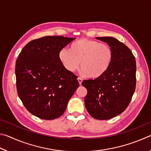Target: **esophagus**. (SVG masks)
<instances>
[{
  "instance_id": "obj_1",
  "label": "esophagus",
  "mask_w": 151,
  "mask_h": 151,
  "mask_svg": "<svg viewBox=\"0 0 151 151\" xmlns=\"http://www.w3.org/2000/svg\"><path fill=\"white\" fill-rule=\"evenodd\" d=\"M77 80H78V83H79V85H81V84H82V82H83V79L81 78L80 77H78V78H77Z\"/></svg>"
}]
</instances>
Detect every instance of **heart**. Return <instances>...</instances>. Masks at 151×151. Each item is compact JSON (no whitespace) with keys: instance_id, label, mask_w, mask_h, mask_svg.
<instances>
[{"instance_id":"1","label":"heart","mask_w":151,"mask_h":151,"mask_svg":"<svg viewBox=\"0 0 151 151\" xmlns=\"http://www.w3.org/2000/svg\"><path fill=\"white\" fill-rule=\"evenodd\" d=\"M58 58L64 68L70 73L77 70L81 63V75L94 79L108 71L113 59V52L105 43L83 38L72 43L69 50L62 48Z\"/></svg>"}]
</instances>
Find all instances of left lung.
<instances>
[{
  "mask_svg": "<svg viewBox=\"0 0 151 151\" xmlns=\"http://www.w3.org/2000/svg\"><path fill=\"white\" fill-rule=\"evenodd\" d=\"M111 47L113 59L108 71L101 77L85 80L86 109L98 120L113 118L129 106L136 88V60L131 50L113 37H96Z\"/></svg>",
  "mask_w": 151,
  "mask_h": 151,
  "instance_id": "obj_1",
  "label": "left lung"
}]
</instances>
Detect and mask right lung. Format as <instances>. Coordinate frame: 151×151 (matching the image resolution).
<instances>
[{
  "label": "right lung",
  "mask_w": 151,
  "mask_h": 151,
  "mask_svg": "<svg viewBox=\"0 0 151 151\" xmlns=\"http://www.w3.org/2000/svg\"><path fill=\"white\" fill-rule=\"evenodd\" d=\"M75 39L47 36L32 40L16 61L17 93L28 111L45 120L58 118L78 87L77 76L64 68L60 50Z\"/></svg>",
  "instance_id": "right-lung-1"
}]
</instances>
